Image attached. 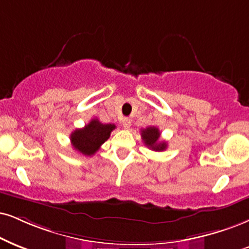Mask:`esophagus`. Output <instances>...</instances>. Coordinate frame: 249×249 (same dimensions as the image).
<instances>
[{"label": "esophagus", "mask_w": 249, "mask_h": 249, "mask_svg": "<svg viewBox=\"0 0 249 249\" xmlns=\"http://www.w3.org/2000/svg\"><path fill=\"white\" fill-rule=\"evenodd\" d=\"M122 125L125 128V129H128V128H130L131 125V120L129 118H124L122 120Z\"/></svg>", "instance_id": "1"}]
</instances>
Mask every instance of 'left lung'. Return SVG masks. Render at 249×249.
Wrapping results in <instances>:
<instances>
[{"label":"left lung","mask_w":249,"mask_h":249,"mask_svg":"<svg viewBox=\"0 0 249 249\" xmlns=\"http://www.w3.org/2000/svg\"><path fill=\"white\" fill-rule=\"evenodd\" d=\"M141 136L148 148L153 151H164L167 148V144L164 141H159L160 131L157 127H148L141 130Z\"/></svg>","instance_id":"8db88e82"}]
</instances>
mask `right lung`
Wrapping results in <instances>:
<instances>
[{"instance_id":"1","label":"right lung","mask_w":249,"mask_h":249,"mask_svg":"<svg viewBox=\"0 0 249 249\" xmlns=\"http://www.w3.org/2000/svg\"><path fill=\"white\" fill-rule=\"evenodd\" d=\"M114 129L115 124H101L98 119H92L84 128L72 131L70 135L71 145L82 155L92 156L109 139Z\"/></svg>"}]
</instances>
